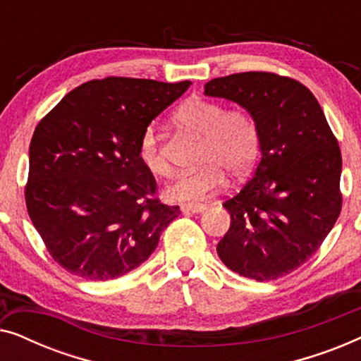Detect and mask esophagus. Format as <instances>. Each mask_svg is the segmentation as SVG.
<instances>
[{
    "mask_svg": "<svg viewBox=\"0 0 361 361\" xmlns=\"http://www.w3.org/2000/svg\"><path fill=\"white\" fill-rule=\"evenodd\" d=\"M180 209L184 214H202L207 207L204 204H189V205H182Z\"/></svg>",
    "mask_w": 361,
    "mask_h": 361,
    "instance_id": "esophagus-1",
    "label": "esophagus"
}]
</instances>
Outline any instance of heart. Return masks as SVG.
Here are the masks:
<instances>
[{"label": "heart", "mask_w": 361, "mask_h": 361, "mask_svg": "<svg viewBox=\"0 0 361 361\" xmlns=\"http://www.w3.org/2000/svg\"><path fill=\"white\" fill-rule=\"evenodd\" d=\"M177 118L185 128L205 137L200 152L204 166L182 172L169 182L164 190L169 200L180 204L205 200L225 184V172L238 179L253 167L259 151V133L245 111H226L219 102L194 98L182 105ZM140 161L156 177H166L171 172L154 125L142 131Z\"/></svg>", "instance_id": "obj_1"}]
</instances>
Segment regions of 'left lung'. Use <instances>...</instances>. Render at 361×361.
Returning a JSON list of instances; mask_svg holds the SVG:
<instances>
[{
    "label": "left lung",
    "instance_id": "obj_1",
    "mask_svg": "<svg viewBox=\"0 0 361 361\" xmlns=\"http://www.w3.org/2000/svg\"><path fill=\"white\" fill-rule=\"evenodd\" d=\"M204 88L245 108L259 133L255 174L224 202L231 221L216 253L236 274L274 281L304 264L338 219V142L317 98L293 78L245 72Z\"/></svg>",
    "mask_w": 361,
    "mask_h": 361
}]
</instances>
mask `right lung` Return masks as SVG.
<instances>
[{"label":"right lung","mask_w":361,"mask_h":361,"mask_svg":"<svg viewBox=\"0 0 361 361\" xmlns=\"http://www.w3.org/2000/svg\"><path fill=\"white\" fill-rule=\"evenodd\" d=\"M190 82L108 77L77 87L39 123L29 146L27 214L49 253L90 281L149 258L179 207L156 199L140 161L142 131Z\"/></svg>","instance_id":"1"}]
</instances>
